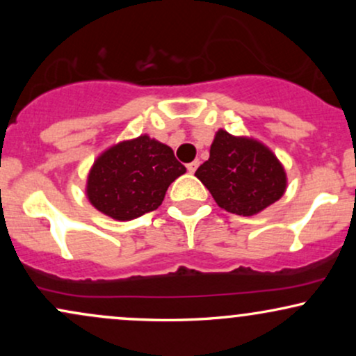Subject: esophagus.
<instances>
[{
	"instance_id": "obj_1",
	"label": "esophagus",
	"mask_w": 356,
	"mask_h": 356,
	"mask_svg": "<svg viewBox=\"0 0 356 356\" xmlns=\"http://www.w3.org/2000/svg\"><path fill=\"white\" fill-rule=\"evenodd\" d=\"M197 167H199V161H194L191 162V164H187V170H189L191 174H194L195 170H197Z\"/></svg>"
}]
</instances>
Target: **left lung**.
<instances>
[{
	"instance_id": "left-lung-1",
	"label": "left lung",
	"mask_w": 356,
	"mask_h": 356,
	"mask_svg": "<svg viewBox=\"0 0 356 356\" xmlns=\"http://www.w3.org/2000/svg\"><path fill=\"white\" fill-rule=\"evenodd\" d=\"M195 177L224 211L254 216L283 197L288 179L273 150L251 137H236L219 129L211 144L209 159Z\"/></svg>"
}]
</instances>
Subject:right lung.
Returning a JSON list of instances; mask_svg holds the SVG:
<instances>
[{
    "label": "right lung",
    "instance_id": "obj_1",
    "mask_svg": "<svg viewBox=\"0 0 356 356\" xmlns=\"http://www.w3.org/2000/svg\"><path fill=\"white\" fill-rule=\"evenodd\" d=\"M186 167L174 150L147 134L104 150L87 177V199L102 214L132 220L155 211Z\"/></svg>",
    "mask_w": 356,
    "mask_h": 356
}]
</instances>
